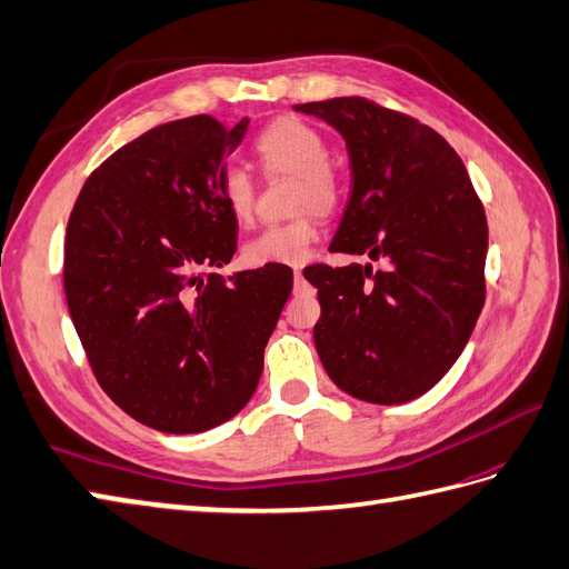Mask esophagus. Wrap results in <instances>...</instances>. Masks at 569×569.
Returning <instances> with one entry per match:
<instances>
[{
    "label": "esophagus",
    "mask_w": 569,
    "mask_h": 569,
    "mask_svg": "<svg viewBox=\"0 0 569 569\" xmlns=\"http://www.w3.org/2000/svg\"><path fill=\"white\" fill-rule=\"evenodd\" d=\"M303 287H307V280H303L301 268H297V270H295V289H297V292H301Z\"/></svg>",
    "instance_id": "esophagus-1"
}]
</instances>
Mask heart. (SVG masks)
<instances>
[{"label":"heart","instance_id":"1","mask_svg":"<svg viewBox=\"0 0 569 569\" xmlns=\"http://www.w3.org/2000/svg\"><path fill=\"white\" fill-rule=\"evenodd\" d=\"M266 176L295 178L292 210L303 212L284 224H270L246 243L251 266H297L316 239V214H332L345 200V180L332 169L323 132L301 118H277L262 128L253 142ZM221 200L233 219H251L256 207V180L241 166H227L221 173Z\"/></svg>","mask_w":569,"mask_h":569}]
</instances>
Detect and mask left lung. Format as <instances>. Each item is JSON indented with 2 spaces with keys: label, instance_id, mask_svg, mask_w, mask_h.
Returning a JSON list of instances; mask_svg holds the SVG:
<instances>
[{
  "label": "left lung",
  "instance_id": "8db88e82",
  "mask_svg": "<svg viewBox=\"0 0 569 569\" xmlns=\"http://www.w3.org/2000/svg\"><path fill=\"white\" fill-rule=\"evenodd\" d=\"M348 142L352 192L332 253L371 266L303 268L318 289V357L338 389L393 406L427 393L463 352L485 303L488 221L461 157L412 116L362 96L299 103Z\"/></svg>",
  "mask_w": 569,
  "mask_h": 569
}]
</instances>
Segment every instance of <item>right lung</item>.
Returning <instances> with one entry per match:
<instances>
[{"instance_id":"add662e5","label":"right lung","mask_w":569,"mask_h":569,"mask_svg":"<svg viewBox=\"0 0 569 569\" xmlns=\"http://www.w3.org/2000/svg\"><path fill=\"white\" fill-rule=\"evenodd\" d=\"M248 120L157 124L96 169L69 214L64 297L93 377L151 429L196 435L251 400L292 295L287 266L207 272L237 253L221 200Z\"/></svg>"}]
</instances>
